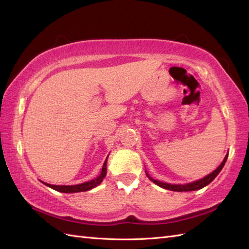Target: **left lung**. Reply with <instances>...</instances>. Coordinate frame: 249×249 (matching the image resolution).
<instances>
[{
	"label": "left lung",
	"mask_w": 249,
	"mask_h": 249,
	"mask_svg": "<svg viewBox=\"0 0 249 249\" xmlns=\"http://www.w3.org/2000/svg\"><path fill=\"white\" fill-rule=\"evenodd\" d=\"M227 158H228V154H227L224 158L223 162L220 163V165L218 166V168L216 169V170H214L212 173H210L209 176L204 177L203 178L201 179H198V181H195L193 183H188V184H184V185H178V184H169V183H163V182H160L158 181V179H154L152 178L149 174H147L146 172V176L149 177V178L151 179V181L153 183H155L156 185H158V186H160L162 188L165 189H169V190H173V192H193V190H198V189H201L203 188L204 186H206V185H209L211 182L213 181V179L218 176V173L221 171V169H223V167L225 166V163L227 161Z\"/></svg>",
	"instance_id": "1"
}]
</instances>
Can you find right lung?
Segmentation results:
<instances>
[{"instance_id":"obj_1","label":"right lung","mask_w":249,"mask_h":249,"mask_svg":"<svg viewBox=\"0 0 249 249\" xmlns=\"http://www.w3.org/2000/svg\"><path fill=\"white\" fill-rule=\"evenodd\" d=\"M106 174H107V160H106L104 162L102 172H100V174L96 178L92 179V181H89V182L82 183V184H78V185H51V184L45 183V182H43V183L45 185H47L48 187L56 190V192H60V193H68V194L80 193V192H87V190L96 187L97 185H99L103 182V179L106 177Z\"/></svg>"}]
</instances>
